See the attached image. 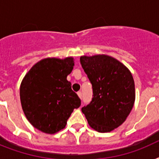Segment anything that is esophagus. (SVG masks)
Returning <instances> with one entry per match:
<instances>
[{
  "label": "esophagus",
  "instance_id": "obj_1",
  "mask_svg": "<svg viewBox=\"0 0 159 159\" xmlns=\"http://www.w3.org/2000/svg\"><path fill=\"white\" fill-rule=\"evenodd\" d=\"M77 95H78V97H79L80 99H81V98H82V92H77Z\"/></svg>",
  "mask_w": 159,
  "mask_h": 159
}]
</instances>
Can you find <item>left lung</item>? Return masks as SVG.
I'll return each mask as SVG.
<instances>
[{"mask_svg":"<svg viewBox=\"0 0 159 159\" xmlns=\"http://www.w3.org/2000/svg\"><path fill=\"white\" fill-rule=\"evenodd\" d=\"M80 62L93 90L92 102L82 107V113L93 129L111 132L125 121L133 108V76L128 67L109 55L82 56Z\"/></svg>","mask_w":159,"mask_h":159,"instance_id":"obj_1","label":"left lung"}]
</instances>
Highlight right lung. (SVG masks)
<instances>
[{
  "mask_svg": "<svg viewBox=\"0 0 159 159\" xmlns=\"http://www.w3.org/2000/svg\"><path fill=\"white\" fill-rule=\"evenodd\" d=\"M74 58L47 57L31 67L20 87L21 106L29 122L45 134L57 133L65 128L81 100L67 80Z\"/></svg>",
  "mask_w": 159,
  "mask_h": 159,
  "instance_id": "right-lung-1",
  "label": "right lung"
}]
</instances>
